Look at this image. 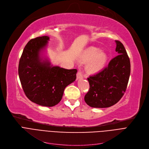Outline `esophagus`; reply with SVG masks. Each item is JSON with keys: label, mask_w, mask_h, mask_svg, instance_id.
Here are the masks:
<instances>
[{"label": "esophagus", "mask_w": 149, "mask_h": 149, "mask_svg": "<svg viewBox=\"0 0 149 149\" xmlns=\"http://www.w3.org/2000/svg\"><path fill=\"white\" fill-rule=\"evenodd\" d=\"M76 76H77V79H81L83 77V75H82V73L81 72L79 71L77 73V74H76Z\"/></svg>", "instance_id": "34e87169"}]
</instances>
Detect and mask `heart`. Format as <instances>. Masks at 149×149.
I'll list each match as a JSON object with an SVG mask.
<instances>
[{"mask_svg": "<svg viewBox=\"0 0 149 149\" xmlns=\"http://www.w3.org/2000/svg\"><path fill=\"white\" fill-rule=\"evenodd\" d=\"M107 60V55L101 52L100 49L94 47L85 50L80 58V61L82 63L89 61L86 65V70L90 74H94L100 71L105 65Z\"/></svg>", "mask_w": 149, "mask_h": 149, "instance_id": "obj_1", "label": "heart"}]
</instances>
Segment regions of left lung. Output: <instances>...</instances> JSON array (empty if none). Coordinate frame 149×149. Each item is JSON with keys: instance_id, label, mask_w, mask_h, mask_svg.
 Instances as JSON below:
<instances>
[{"instance_id": "8db88e82", "label": "left lung", "mask_w": 149, "mask_h": 149, "mask_svg": "<svg viewBox=\"0 0 149 149\" xmlns=\"http://www.w3.org/2000/svg\"><path fill=\"white\" fill-rule=\"evenodd\" d=\"M116 42L118 55L107 67L87 78L90 89L84 100L91 107H110L121 99L126 90L130 73V59L123 44L118 40Z\"/></svg>"}]
</instances>
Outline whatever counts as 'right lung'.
I'll return each instance as SVG.
<instances>
[{"instance_id": "obj_1", "label": "right lung", "mask_w": 149, "mask_h": 149, "mask_svg": "<svg viewBox=\"0 0 149 149\" xmlns=\"http://www.w3.org/2000/svg\"><path fill=\"white\" fill-rule=\"evenodd\" d=\"M49 40L47 36L31 39L23 49L19 64V76L25 95L31 102L54 107L63 97L65 87L76 80V69L52 67L41 62L39 52Z\"/></svg>"}]
</instances>
